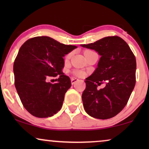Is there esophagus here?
<instances>
[{"mask_svg":"<svg viewBox=\"0 0 149 149\" xmlns=\"http://www.w3.org/2000/svg\"><path fill=\"white\" fill-rule=\"evenodd\" d=\"M78 81H79L78 79L74 78V77H72V78L71 79V83H72V85H74V83H77Z\"/></svg>","mask_w":149,"mask_h":149,"instance_id":"34e87169","label":"esophagus"}]
</instances>
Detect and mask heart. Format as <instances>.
<instances>
[{
    "label": "heart",
    "mask_w": 149,
    "mask_h": 149,
    "mask_svg": "<svg viewBox=\"0 0 149 149\" xmlns=\"http://www.w3.org/2000/svg\"><path fill=\"white\" fill-rule=\"evenodd\" d=\"M92 52V51H90V50L85 51V53H84V54H87V53H89V52ZM70 56H71V54H69L68 55V56H66V58H67V59L69 58H70ZM73 73H74V75H76V76H77V77H82L83 75V73L82 71L79 70H74V72H73Z\"/></svg>",
    "instance_id": "b5f03b06"
}]
</instances>
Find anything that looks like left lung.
I'll return each mask as SVG.
<instances>
[{
	"label": "left lung",
	"instance_id": "8db88e82",
	"mask_svg": "<svg viewBox=\"0 0 149 149\" xmlns=\"http://www.w3.org/2000/svg\"><path fill=\"white\" fill-rule=\"evenodd\" d=\"M81 45L101 56L97 68L85 81L86 87L82 94L85 111L96 119L115 117L127 104L135 86V56L127 42L117 36ZM102 81H106V86L98 91L96 83Z\"/></svg>",
	"mask_w": 149,
	"mask_h": 149
}]
</instances>
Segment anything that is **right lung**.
Returning a JSON list of instances; mask_svg holds the SVG:
<instances>
[{
    "mask_svg": "<svg viewBox=\"0 0 149 149\" xmlns=\"http://www.w3.org/2000/svg\"><path fill=\"white\" fill-rule=\"evenodd\" d=\"M77 47L48 36L30 38L20 47L13 64L15 86L22 104L32 115L47 118L61 109L71 87L70 78L62 72L63 57ZM57 76V84L46 81Z\"/></svg>",
    "mask_w": 149,
    "mask_h": 149,
    "instance_id": "1",
    "label": "right lung"
}]
</instances>
